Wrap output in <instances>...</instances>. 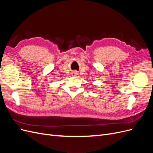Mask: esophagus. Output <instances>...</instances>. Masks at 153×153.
<instances>
[{
	"instance_id": "1",
	"label": "esophagus",
	"mask_w": 153,
	"mask_h": 153,
	"mask_svg": "<svg viewBox=\"0 0 153 153\" xmlns=\"http://www.w3.org/2000/svg\"><path fill=\"white\" fill-rule=\"evenodd\" d=\"M71 74L73 76H76L77 75H78V73L76 71H74Z\"/></svg>"
}]
</instances>
